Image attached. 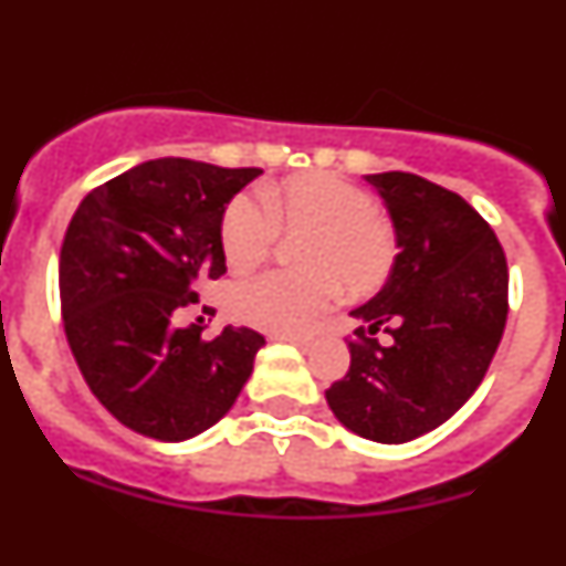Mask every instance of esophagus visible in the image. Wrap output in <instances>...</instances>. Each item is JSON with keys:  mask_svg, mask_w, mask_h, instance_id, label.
<instances>
[{"mask_svg": "<svg viewBox=\"0 0 566 566\" xmlns=\"http://www.w3.org/2000/svg\"><path fill=\"white\" fill-rule=\"evenodd\" d=\"M277 339L297 345V348H303V352H308V345H312V337H303V334H277Z\"/></svg>", "mask_w": 566, "mask_h": 566, "instance_id": "esophagus-1", "label": "esophagus"}]
</instances>
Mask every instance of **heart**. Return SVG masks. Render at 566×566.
Here are the masks:
<instances>
[{"mask_svg":"<svg viewBox=\"0 0 566 566\" xmlns=\"http://www.w3.org/2000/svg\"><path fill=\"white\" fill-rule=\"evenodd\" d=\"M240 195L223 209L221 247L229 266H258L272 252L277 232L297 240L300 272H263L229 292L238 319L272 334L306 332L337 297L339 286L365 297L382 286L397 260L394 229L377 214L368 192L337 175L308 172Z\"/></svg>","mask_w":566,"mask_h":566,"instance_id":"1","label":"heart"}]
</instances>
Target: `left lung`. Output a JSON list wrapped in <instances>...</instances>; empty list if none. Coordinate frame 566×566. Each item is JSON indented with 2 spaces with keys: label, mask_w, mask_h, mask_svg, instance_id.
I'll return each instance as SVG.
<instances>
[{
  "label": "left lung",
  "mask_w": 566,
  "mask_h": 566,
  "mask_svg": "<svg viewBox=\"0 0 566 566\" xmlns=\"http://www.w3.org/2000/svg\"><path fill=\"white\" fill-rule=\"evenodd\" d=\"M385 201L397 260L354 308L352 365L326 391L352 433L402 444L431 433L473 397L507 319V260L482 214L411 172L365 175Z\"/></svg>",
  "instance_id": "obj_1"
}]
</instances>
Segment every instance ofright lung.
<instances>
[{"label":"right lung","mask_w":566,"mask_h":566,"mask_svg":"<svg viewBox=\"0 0 566 566\" xmlns=\"http://www.w3.org/2000/svg\"><path fill=\"white\" fill-rule=\"evenodd\" d=\"M260 172L158 158L78 203L59 258L64 334L90 391L129 431L187 442L221 422L252 377L266 345L258 332L203 339L175 317L227 272L223 209Z\"/></svg>","instance_id":"1"}]
</instances>
